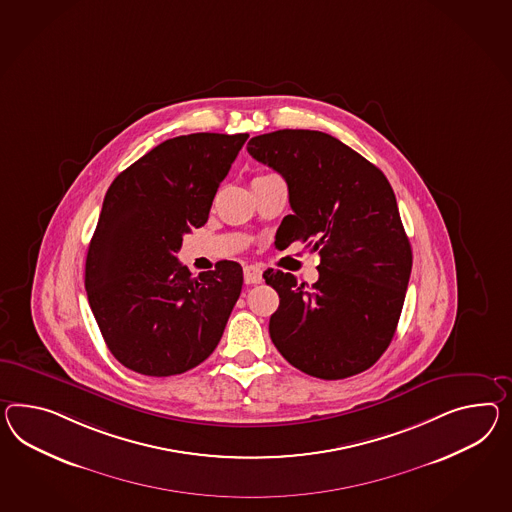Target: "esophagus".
Returning a JSON list of instances; mask_svg holds the SVG:
<instances>
[{
  "label": "esophagus",
  "mask_w": 512,
  "mask_h": 512,
  "mask_svg": "<svg viewBox=\"0 0 512 512\" xmlns=\"http://www.w3.org/2000/svg\"><path fill=\"white\" fill-rule=\"evenodd\" d=\"M245 284H260L262 282V269L258 265H247L243 269Z\"/></svg>",
  "instance_id": "obj_1"
}]
</instances>
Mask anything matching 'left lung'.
Segmentation results:
<instances>
[{"mask_svg":"<svg viewBox=\"0 0 512 512\" xmlns=\"http://www.w3.org/2000/svg\"><path fill=\"white\" fill-rule=\"evenodd\" d=\"M247 150L288 184L293 215L276 232L278 247L302 239L319 256L312 288L291 273H263L280 297L271 340L291 366L317 379L366 371L394 338L412 269L392 185L328 133H263Z\"/></svg>","mask_w":512,"mask_h":512,"instance_id":"obj_1","label":"left lung"}]
</instances>
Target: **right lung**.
<instances>
[{
	"instance_id": "right-lung-1",
	"label": "right lung",
	"mask_w": 512,
	"mask_h": 512,
	"mask_svg": "<svg viewBox=\"0 0 512 512\" xmlns=\"http://www.w3.org/2000/svg\"><path fill=\"white\" fill-rule=\"evenodd\" d=\"M247 139V133L174 137L120 172L105 193L85 289L109 351L135 373L180 375L221 341L243 286L241 265L223 260L193 276L176 252L185 234L208 221Z\"/></svg>"
}]
</instances>
